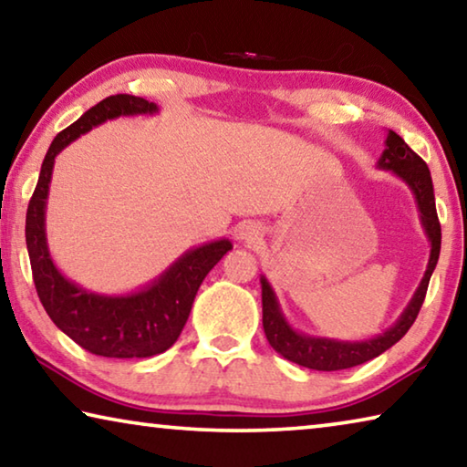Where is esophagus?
Returning <instances> with one entry per match:
<instances>
[{
    "mask_svg": "<svg viewBox=\"0 0 467 467\" xmlns=\"http://www.w3.org/2000/svg\"><path fill=\"white\" fill-rule=\"evenodd\" d=\"M254 234H257V233H255V226L245 224V226L241 228V236H243V239H254Z\"/></svg>",
    "mask_w": 467,
    "mask_h": 467,
    "instance_id": "esophagus-1",
    "label": "esophagus"
}]
</instances>
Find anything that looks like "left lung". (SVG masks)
Wrapping results in <instances>:
<instances>
[{
	"instance_id": "1",
	"label": "left lung",
	"mask_w": 467,
	"mask_h": 467,
	"mask_svg": "<svg viewBox=\"0 0 467 467\" xmlns=\"http://www.w3.org/2000/svg\"><path fill=\"white\" fill-rule=\"evenodd\" d=\"M379 168L393 170L399 179L411 189L413 197H416L421 226H424L428 241H431V260H428L426 274L421 278L418 291L413 293L410 306L405 307V312L393 327L384 330L379 337L358 340V343L309 337L293 330L291 324L285 320L283 312H280L276 295H274L268 280L262 276V322L265 338H268L274 351H278L285 359L295 361V364L303 368L320 369V372H335V369H347L379 358L380 353L390 349L397 340L405 337V332L416 322L421 303H424L428 283H431V276L441 254V222L439 216H436L431 170H428L426 161L393 130H389L387 135V150L380 155Z\"/></svg>"
}]
</instances>
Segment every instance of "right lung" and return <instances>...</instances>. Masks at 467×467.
Wrapping results in <instances>:
<instances>
[{
  "label": "right lung",
  "mask_w": 467,
  "mask_h": 467,
  "mask_svg": "<svg viewBox=\"0 0 467 467\" xmlns=\"http://www.w3.org/2000/svg\"><path fill=\"white\" fill-rule=\"evenodd\" d=\"M158 106L135 95H109L51 140L26 210V249L36 295L51 322L74 343L101 358H151L176 343L195 295L213 265L233 249L231 241L205 243L181 255L151 285L130 295H98L70 283L51 262L46 239V203L56 155L74 139L118 116L155 114Z\"/></svg>",
  "instance_id": "obj_1"
}]
</instances>
